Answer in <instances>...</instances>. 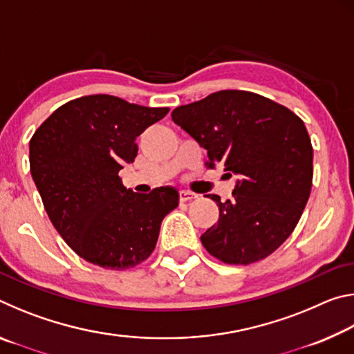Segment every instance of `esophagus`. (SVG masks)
I'll return each instance as SVG.
<instances>
[{"label":"esophagus","instance_id":"obj_1","mask_svg":"<svg viewBox=\"0 0 354 354\" xmlns=\"http://www.w3.org/2000/svg\"><path fill=\"white\" fill-rule=\"evenodd\" d=\"M194 198H196V194H194V192L179 190V200H181V201H190Z\"/></svg>","mask_w":354,"mask_h":354}]
</instances>
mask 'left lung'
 <instances>
[{
    "mask_svg": "<svg viewBox=\"0 0 354 354\" xmlns=\"http://www.w3.org/2000/svg\"><path fill=\"white\" fill-rule=\"evenodd\" d=\"M171 120L236 176L232 198L206 195L220 217L201 243L226 263L272 254L295 230L313 187V145L301 118L257 93L220 91L179 106Z\"/></svg>",
    "mask_w": 354,
    "mask_h": 354,
    "instance_id": "obj_1",
    "label": "left lung"
}]
</instances>
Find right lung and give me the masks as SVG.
<instances>
[{
  "mask_svg": "<svg viewBox=\"0 0 354 354\" xmlns=\"http://www.w3.org/2000/svg\"><path fill=\"white\" fill-rule=\"evenodd\" d=\"M167 112L88 95L59 107L34 133L35 187L51 223L82 259L124 270L153 253L160 223L178 206V190L165 185L136 194L118 171L137 156V137Z\"/></svg>",
  "mask_w": 354,
  "mask_h": 354,
  "instance_id": "right-lung-1",
  "label": "right lung"
}]
</instances>
